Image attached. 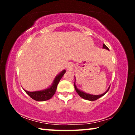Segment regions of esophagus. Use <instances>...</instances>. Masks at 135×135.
<instances>
[{"mask_svg":"<svg viewBox=\"0 0 135 135\" xmlns=\"http://www.w3.org/2000/svg\"><path fill=\"white\" fill-rule=\"evenodd\" d=\"M73 63H71V62H69V63H68L67 65H66V69L67 70H72L73 69Z\"/></svg>","mask_w":135,"mask_h":135,"instance_id":"34e87169","label":"esophagus"}]
</instances>
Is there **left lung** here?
Returning <instances> with one entry per match:
<instances>
[{
  "label": "left lung",
  "instance_id": "left-lung-1",
  "mask_svg": "<svg viewBox=\"0 0 135 135\" xmlns=\"http://www.w3.org/2000/svg\"><path fill=\"white\" fill-rule=\"evenodd\" d=\"M103 48L104 49L108 50H109L105 44H103ZM74 87H75V91H76L77 93H78V95L80 96L81 98H82L83 99H86V100H88V101H95V100H97V99L99 98H101V97H103V96H104L105 94H106L107 92L108 91V90H109L110 86H109V88H108V90H106V92H104V93L101 94V95H91V94H89V93H85V92H84V91H82V90L78 89V88H77L76 85H75V82H74Z\"/></svg>",
  "mask_w": 135,
  "mask_h": 135
}]
</instances>
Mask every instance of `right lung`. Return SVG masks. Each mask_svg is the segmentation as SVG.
Listing matches in <instances>:
<instances>
[{"label":"right lung","instance_id":"1","mask_svg":"<svg viewBox=\"0 0 135 135\" xmlns=\"http://www.w3.org/2000/svg\"><path fill=\"white\" fill-rule=\"evenodd\" d=\"M66 73V70L64 69L60 73H59L58 75L55 77V78L53 80L52 84L49 86V88L46 89L40 90V91H27L25 89V91L31 98H32L34 100L37 101H47L48 99H50L52 98L54 95L56 90L57 85H58L59 82H60L61 79L63 76V75Z\"/></svg>","mask_w":135,"mask_h":135}]
</instances>
